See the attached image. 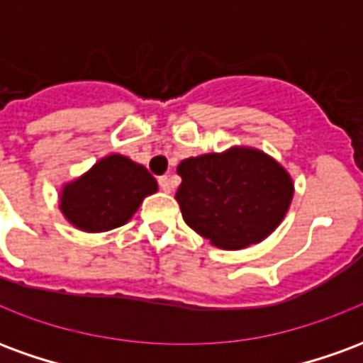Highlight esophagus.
I'll use <instances>...</instances> for the list:
<instances>
[{"instance_id": "esophagus-1", "label": "esophagus", "mask_w": 363, "mask_h": 363, "mask_svg": "<svg viewBox=\"0 0 363 363\" xmlns=\"http://www.w3.org/2000/svg\"><path fill=\"white\" fill-rule=\"evenodd\" d=\"M159 189L163 192H171V179L169 177H159Z\"/></svg>"}]
</instances>
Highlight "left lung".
<instances>
[{
	"label": "left lung",
	"instance_id": "obj_1",
	"mask_svg": "<svg viewBox=\"0 0 363 363\" xmlns=\"http://www.w3.org/2000/svg\"><path fill=\"white\" fill-rule=\"evenodd\" d=\"M177 202L186 225L210 243L239 251L260 243L278 228L294 198L284 167L255 147L182 159Z\"/></svg>",
	"mask_w": 363,
	"mask_h": 363
}]
</instances>
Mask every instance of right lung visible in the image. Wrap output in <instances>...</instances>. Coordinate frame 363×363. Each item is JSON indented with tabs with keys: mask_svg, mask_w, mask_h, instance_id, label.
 I'll use <instances>...</instances> for the list:
<instances>
[{
	"mask_svg": "<svg viewBox=\"0 0 363 363\" xmlns=\"http://www.w3.org/2000/svg\"><path fill=\"white\" fill-rule=\"evenodd\" d=\"M157 181L132 159L112 153L60 190V212L85 233H103L132 220Z\"/></svg>",
	"mask_w": 363,
	"mask_h": 363,
	"instance_id": "obj_1",
	"label": "right lung"
}]
</instances>
